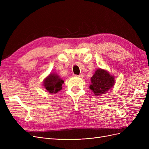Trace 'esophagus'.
<instances>
[{
	"instance_id": "esophagus-1",
	"label": "esophagus",
	"mask_w": 149,
	"mask_h": 149,
	"mask_svg": "<svg viewBox=\"0 0 149 149\" xmlns=\"http://www.w3.org/2000/svg\"><path fill=\"white\" fill-rule=\"evenodd\" d=\"M83 74H80V75H75V77H79V78H83Z\"/></svg>"
}]
</instances>
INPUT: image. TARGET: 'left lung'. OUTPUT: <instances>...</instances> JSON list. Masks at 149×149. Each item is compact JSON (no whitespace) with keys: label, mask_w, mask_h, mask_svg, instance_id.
I'll return each instance as SVG.
<instances>
[{"label":"left lung","mask_w":149,"mask_h":149,"mask_svg":"<svg viewBox=\"0 0 149 149\" xmlns=\"http://www.w3.org/2000/svg\"><path fill=\"white\" fill-rule=\"evenodd\" d=\"M114 84V77L111 75L106 70L100 68L91 77V84L89 88L95 95L101 96L112 89Z\"/></svg>","instance_id":"8db88e82"}]
</instances>
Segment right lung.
<instances>
[{
	"instance_id": "obj_1",
	"label": "right lung",
	"mask_w": 149,
	"mask_h": 149,
	"mask_svg": "<svg viewBox=\"0 0 149 149\" xmlns=\"http://www.w3.org/2000/svg\"><path fill=\"white\" fill-rule=\"evenodd\" d=\"M64 81L56 74H50L43 81V86L51 93H56L62 89Z\"/></svg>"
}]
</instances>
